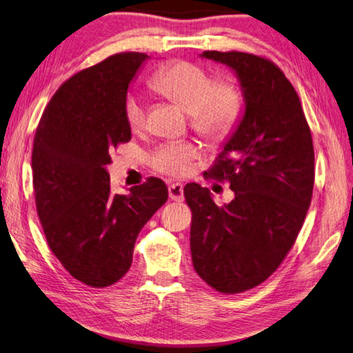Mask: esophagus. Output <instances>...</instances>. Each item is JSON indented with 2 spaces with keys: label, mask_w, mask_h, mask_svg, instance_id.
Returning <instances> with one entry per match:
<instances>
[{
  "label": "esophagus",
  "mask_w": 353,
  "mask_h": 353,
  "mask_svg": "<svg viewBox=\"0 0 353 353\" xmlns=\"http://www.w3.org/2000/svg\"><path fill=\"white\" fill-rule=\"evenodd\" d=\"M169 195L172 200L183 201L184 200V186L181 183H172L169 186Z\"/></svg>",
  "instance_id": "obj_1"
}]
</instances>
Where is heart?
Wrapping results in <instances>:
<instances>
[{
	"label": "heart",
	"instance_id": "heart-1",
	"mask_svg": "<svg viewBox=\"0 0 353 353\" xmlns=\"http://www.w3.org/2000/svg\"><path fill=\"white\" fill-rule=\"evenodd\" d=\"M159 94L190 112L192 125L210 136H223L238 122L242 95L231 81H212L211 74L190 62H175L163 67L152 78ZM125 117L130 128L139 132L147 125V106L139 94H130L125 101ZM199 145L190 142H172L161 147L153 156V165L169 175L184 176L192 170Z\"/></svg>",
	"mask_w": 353,
	"mask_h": 353
}]
</instances>
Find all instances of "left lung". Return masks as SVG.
Listing matches in <instances>:
<instances>
[{
    "label": "left lung",
    "instance_id": "8db88e82",
    "mask_svg": "<svg viewBox=\"0 0 353 353\" xmlns=\"http://www.w3.org/2000/svg\"><path fill=\"white\" fill-rule=\"evenodd\" d=\"M200 57L234 72L244 111L206 173L228 180L234 199L217 206L210 189L184 188L190 253L208 285L238 294L272 275L296 242L313 195V139L297 92L275 63L239 51Z\"/></svg>",
    "mask_w": 353,
    "mask_h": 353
}]
</instances>
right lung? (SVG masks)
<instances>
[{
	"mask_svg": "<svg viewBox=\"0 0 353 353\" xmlns=\"http://www.w3.org/2000/svg\"><path fill=\"white\" fill-rule=\"evenodd\" d=\"M143 53H120L73 74L51 98L32 147V184L46 242L68 274L92 288L128 272L132 250L169 190L159 178L112 194L109 153L131 139L125 117Z\"/></svg>",
	"mask_w": 353,
	"mask_h": 353,
	"instance_id": "obj_1",
	"label": "right lung"
}]
</instances>
